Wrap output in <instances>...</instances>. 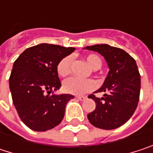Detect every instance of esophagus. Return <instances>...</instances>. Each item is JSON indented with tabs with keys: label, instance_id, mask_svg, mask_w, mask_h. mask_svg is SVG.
Segmentation results:
<instances>
[{
	"label": "esophagus",
	"instance_id": "obj_1",
	"mask_svg": "<svg viewBox=\"0 0 153 153\" xmlns=\"http://www.w3.org/2000/svg\"><path fill=\"white\" fill-rule=\"evenodd\" d=\"M75 97H76L78 100H80V101H84L87 98L86 97H81V96H76Z\"/></svg>",
	"mask_w": 153,
	"mask_h": 153
}]
</instances>
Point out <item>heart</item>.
I'll use <instances>...</instances> for the list:
<instances>
[{"label": "heart", "mask_w": 153, "mask_h": 153, "mask_svg": "<svg viewBox=\"0 0 153 153\" xmlns=\"http://www.w3.org/2000/svg\"><path fill=\"white\" fill-rule=\"evenodd\" d=\"M86 61L89 65V66L93 69H99L102 66V60L101 58L95 55L89 54L86 56ZM73 58L71 56H65L62 58L57 65H56V72L60 77L67 76L71 73ZM97 87V83L93 79H80L76 77H71L65 79L63 83L64 90L69 94L74 95H82L93 90Z\"/></svg>", "instance_id": "heart-1"}]
</instances>
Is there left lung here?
Listing matches in <instances>:
<instances>
[{"instance_id":"1","label":"left lung","mask_w":153,"mask_h":153,"mask_svg":"<svg viewBox=\"0 0 153 153\" xmlns=\"http://www.w3.org/2000/svg\"><path fill=\"white\" fill-rule=\"evenodd\" d=\"M97 51L106 60L110 71L97 92H106L104 97L88 96L96 109L88 114L89 122L102 129H114L125 124L134 114L139 101L141 77L135 59L125 50L107 44L85 48Z\"/></svg>"}]
</instances>
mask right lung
<instances>
[{
  "instance_id": "obj_1",
  "label": "right lung",
  "mask_w": 153,
  "mask_h": 153,
  "mask_svg": "<svg viewBox=\"0 0 153 153\" xmlns=\"http://www.w3.org/2000/svg\"><path fill=\"white\" fill-rule=\"evenodd\" d=\"M74 48L42 43L26 48L14 62L10 76L12 101L21 120L34 131L59 125L72 95H51L61 87L58 62Z\"/></svg>"
}]
</instances>
